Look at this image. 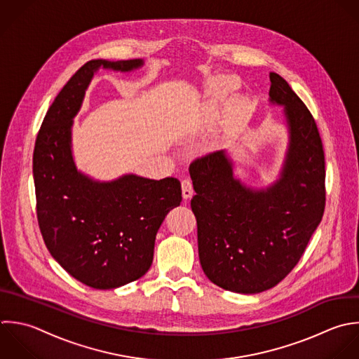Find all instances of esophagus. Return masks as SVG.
Instances as JSON below:
<instances>
[{
	"label": "esophagus",
	"mask_w": 359,
	"mask_h": 359,
	"mask_svg": "<svg viewBox=\"0 0 359 359\" xmlns=\"http://www.w3.org/2000/svg\"><path fill=\"white\" fill-rule=\"evenodd\" d=\"M182 190H183V198L184 200H189L191 196H193V183L189 177H184L182 180Z\"/></svg>",
	"instance_id": "obj_1"
}]
</instances>
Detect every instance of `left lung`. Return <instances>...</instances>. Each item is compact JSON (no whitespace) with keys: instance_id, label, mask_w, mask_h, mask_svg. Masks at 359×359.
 Wrapping results in <instances>:
<instances>
[{"instance_id":"1","label":"left lung","mask_w":359,"mask_h":359,"mask_svg":"<svg viewBox=\"0 0 359 359\" xmlns=\"http://www.w3.org/2000/svg\"><path fill=\"white\" fill-rule=\"evenodd\" d=\"M270 100L285 106L291 141L281 179L253 191L233 179L224 151L190 163L196 194L198 256L218 287L259 294L298 264L326 207V163L316 121L278 74L270 72Z\"/></svg>"}]
</instances>
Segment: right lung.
<instances>
[{"instance_id":"add662e5","label":"right lung","mask_w":359,"mask_h":359,"mask_svg":"<svg viewBox=\"0 0 359 359\" xmlns=\"http://www.w3.org/2000/svg\"><path fill=\"white\" fill-rule=\"evenodd\" d=\"M141 64H83L55 96L34 142L36 214L43 241L69 276L96 290L126 285L149 270L156 232L182 201V186L175 177L149 180L127 175L97 183L78 173L71 156V120L93 72L100 65L130 71Z\"/></svg>"}]
</instances>
